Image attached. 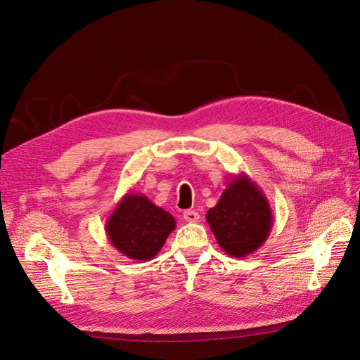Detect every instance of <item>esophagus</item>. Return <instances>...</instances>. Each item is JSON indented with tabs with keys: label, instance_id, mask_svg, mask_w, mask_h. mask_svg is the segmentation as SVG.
<instances>
[{
	"label": "esophagus",
	"instance_id": "esophagus-1",
	"mask_svg": "<svg viewBox=\"0 0 360 360\" xmlns=\"http://www.w3.org/2000/svg\"><path fill=\"white\" fill-rule=\"evenodd\" d=\"M183 219L186 222L195 224V222H198L200 214H198V212H195V210H184L183 212Z\"/></svg>",
	"mask_w": 360,
	"mask_h": 360
}]
</instances>
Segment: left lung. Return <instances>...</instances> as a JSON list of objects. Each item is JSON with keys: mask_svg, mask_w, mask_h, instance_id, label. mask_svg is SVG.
I'll return each mask as SVG.
<instances>
[{"mask_svg": "<svg viewBox=\"0 0 360 360\" xmlns=\"http://www.w3.org/2000/svg\"><path fill=\"white\" fill-rule=\"evenodd\" d=\"M205 219L221 249L234 258L248 257L263 246L274 225L266 193L245 172L228 181Z\"/></svg>", "mask_w": 360, "mask_h": 360, "instance_id": "1", "label": "left lung"}]
</instances>
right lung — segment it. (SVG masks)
Wrapping results in <instances>:
<instances>
[{
  "label": "right lung",
  "instance_id": "add662e5",
  "mask_svg": "<svg viewBox=\"0 0 360 360\" xmlns=\"http://www.w3.org/2000/svg\"><path fill=\"white\" fill-rule=\"evenodd\" d=\"M174 228L172 214L155 205L146 195L129 192L106 219L105 231L120 254L148 261L159 254Z\"/></svg>",
  "mask_w": 360,
  "mask_h": 360
}]
</instances>
